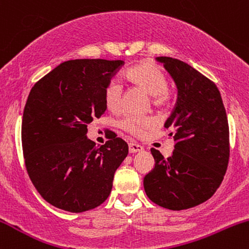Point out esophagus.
I'll use <instances>...</instances> for the list:
<instances>
[{"label": "esophagus", "mask_w": 249, "mask_h": 249, "mask_svg": "<svg viewBox=\"0 0 249 249\" xmlns=\"http://www.w3.org/2000/svg\"><path fill=\"white\" fill-rule=\"evenodd\" d=\"M142 151H144V148H142L141 145L133 144V142H130V144H128V152L130 153H138L142 152Z\"/></svg>", "instance_id": "1"}]
</instances>
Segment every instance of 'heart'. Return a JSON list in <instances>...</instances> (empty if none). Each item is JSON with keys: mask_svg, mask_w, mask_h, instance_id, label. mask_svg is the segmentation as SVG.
Wrapping results in <instances>:
<instances>
[{"mask_svg": "<svg viewBox=\"0 0 249 249\" xmlns=\"http://www.w3.org/2000/svg\"><path fill=\"white\" fill-rule=\"evenodd\" d=\"M126 79L134 87L142 89L151 96L156 107L165 105L167 101L168 83L160 68L153 63L144 61L131 68L126 72ZM105 107L111 112H119L123 107V88L118 82L112 81L104 90ZM122 127L133 136L142 137L157 127L156 119L151 117L128 116L122 122Z\"/></svg>", "mask_w": 249, "mask_h": 249, "instance_id": "b5f03b06", "label": "heart"}]
</instances>
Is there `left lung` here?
Listing matches in <instances>:
<instances>
[{"instance_id": "8db88e82", "label": "left lung", "mask_w": 249, "mask_h": 249, "mask_svg": "<svg viewBox=\"0 0 249 249\" xmlns=\"http://www.w3.org/2000/svg\"><path fill=\"white\" fill-rule=\"evenodd\" d=\"M177 87V103L164 126L173 136L172 156L151 148L154 167L144 177L148 199L181 211L202 204L215 193L230 159V128L220 91L187 63L157 57Z\"/></svg>"}]
</instances>
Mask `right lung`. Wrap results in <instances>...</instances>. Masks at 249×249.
Instances as JSON below:
<instances>
[{
    "label": "right lung",
    "mask_w": 249,
    "mask_h": 249,
    "mask_svg": "<svg viewBox=\"0 0 249 249\" xmlns=\"http://www.w3.org/2000/svg\"><path fill=\"white\" fill-rule=\"evenodd\" d=\"M124 61L63 62L34 85L24 107L22 147L28 174L45 201L81 213L103 204L112 190L127 144L112 137L102 146L88 125L107 110L104 90Z\"/></svg>",
    "instance_id": "obj_1"
}]
</instances>
